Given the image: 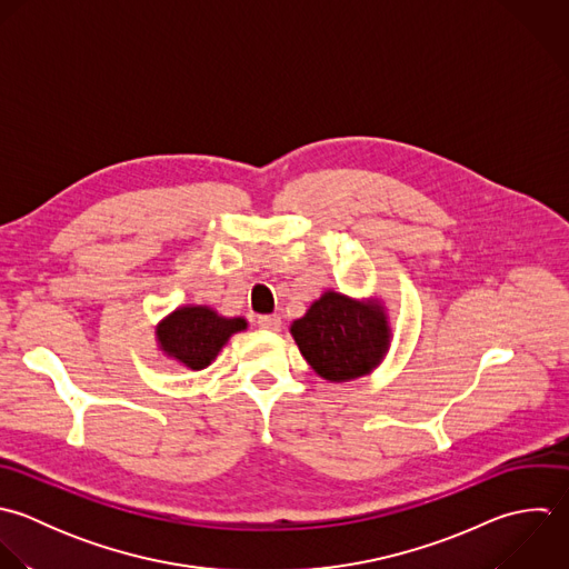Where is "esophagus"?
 Masks as SVG:
<instances>
[{
	"mask_svg": "<svg viewBox=\"0 0 569 569\" xmlns=\"http://www.w3.org/2000/svg\"><path fill=\"white\" fill-rule=\"evenodd\" d=\"M257 323H259V328L270 330V332H279V330H281V317H277V315L259 317V319H257Z\"/></svg>",
	"mask_w": 569,
	"mask_h": 569,
	"instance_id": "obj_1",
	"label": "esophagus"
}]
</instances>
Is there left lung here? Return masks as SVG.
Returning a JSON list of instances; mask_svg holds the SVG:
<instances>
[{
    "instance_id": "left-lung-1",
    "label": "left lung",
    "mask_w": 569,
    "mask_h": 569,
    "mask_svg": "<svg viewBox=\"0 0 569 569\" xmlns=\"http://www.w3.org/2000/svg\"><path fill=\"white\" fill-rule=\"evenodd\" d=\"M290 335L310 368L330 383L372 375L390 352L392 326L386 301L326 290L295 319Z\"/></svg>"
}]
</instances>
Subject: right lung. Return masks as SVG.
<instances>
[{"mask_svg":"<svg viewBox=\"0 0 569 569\" xmlns=\"http://www.w3.org/2000/svg\"><path fill=\"white\" fill-rule=\"evenodd\" d=\"M248 330L243 317H223L210 306H179L154 326V341L163 357L188 370H206L232 335Z\"/></svg>","mask_w":569,"mask_h":569,"instance_id":"right-lung-1","label":"right lung"}]
</instances>
